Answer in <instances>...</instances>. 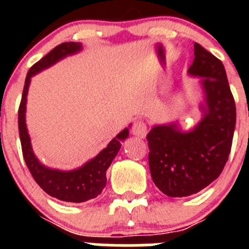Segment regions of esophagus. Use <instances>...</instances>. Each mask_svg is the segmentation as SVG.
<instances>
[{"mask_svg":"<svg viewBox=\"0 0 249 249\" xmlns=\"http://www.w3.org/2000/svg\"><path fill=\"white\" fill-rule=\"evenodd\" d=\"M132 135L136 137L144 138L147 135V124L143 121H136L132 126Z\"/></svg>","mask_w":249,"mask_h":249,"instance_id":"34e87169","label":"esophagus"}]
</instances>
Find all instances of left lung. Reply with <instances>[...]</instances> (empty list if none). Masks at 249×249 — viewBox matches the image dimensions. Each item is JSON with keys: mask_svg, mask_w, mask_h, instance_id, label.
Instances as JSON below:
<instances>
[{"mask_svg": "<svg viewBox=\"0 0 249 249\" xmlns=\"http://www.w3.org/2000/svg\"><path fill=\"white\" fill-rule=\"evenodd\" d=\"M191 76L201 77L202 120L190 131L155 126L147 135L152 179L168 197H187L218 178L228 160L236 127V105L223 63L195 43Z\"/></svg>", "mask_w": 249, "mask_h": 249, "instance_id": "1", "label": "left lung"}]
</instances>
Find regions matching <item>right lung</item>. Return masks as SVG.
Here are the masks:
<instances>
[{
	"instance_id": "add662e5",
	"label": "right lung",
	"mask_w": 249,
	"mask_h": 249,
	"mask_svg": "<svg viewBox=\"0 0 249 249\" xmlns=\"http://www.w3.org/2000/svg\"><path fill=\"white\" fill-rule=\"evenodd\" d=\"M82 50V45L78 42H65L56 46L53 50L48 52L43 58L35 63L30 68L26 76L25 87L22 93L21 103L18 108V131L21 140L22 153L23 158L34 177L41 188L51 197L65 202L81 203L89 199L96 198L103 191L107 182L106 172L111 166L113 158L117 156L122 142L128 137V128L120 132L113 140L107 144L105 149L98 153L94 158L89 160L82 167L72 171H58L46 167L37 160L34 149L31 146L30 135L26 127V102H27L28 87H30L31 77L46 68L51 67L59 59L65 58L70 54H74Z\"/></svg>"
}]
</instances>
